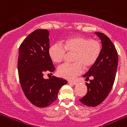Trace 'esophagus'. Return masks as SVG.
<instances>
[{
  "label": "esophagus",
  "instance_id": "obj_1",
  "mask_svg": "<svg viewBox=\"0 0 127 127\" xmlns=\"http://www.w3.org/2000/svg\"><path fill=\"white\" fill-rule=\"evenodd\" d=\"M69 83L72 84V85H76V84H77V82H76V81H69Z\"/></svg>",
  "mask_w": 127,
  "mask_h": 127
}]
</instances>
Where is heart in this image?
I'll use <instances>...</instances> for the list:
<instances>
[{"mask_svg":"<svg viewBox=\"0 0 127 127\" xmlns=\"http://www.w3.org/2000/svg\"><path fill=\"white\" fill-rule=\"evenodd\" d=\"M101 43L97 39L85 36H75L63 41V46L55 43L48 49V55L53 62L59 64L67 53H72V63H65L58 67V76L67 79H74L82 73L83 66L92 67L98 60L101 53Z\"/></svg>","mask_w":127,"mask_h":127,"instance_id":"1","label":"heart"}]
</instances>
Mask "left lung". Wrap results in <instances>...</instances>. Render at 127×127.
<instances>
[{
	"mask_svg": "<svg viewBox=\"0 0 127 127\" xmlns=\"http://www.w3.org/2000/svg\"><path fill=\"white\" fill-rule=\"evenodd\" d=\"M102 41V48L98 60L88 72L83 76L86 79L91 77L89 83H86L87 93L79 99L82 104L95 107L106 98L113 88L116 70L118 56L116 48L109 38L101 32H95Z\"/></svg>",
	"mask_w": 127,
	"mask_h": 127,
	"instance_id": "1",
	"label": "left lung"
}]
</instances>
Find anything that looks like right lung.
I'll use <instances>...</instances> for the list:
<instances>
[{"label": "right lung", "instance_id": "right-lung-1", "mask_svg": "<svg viewBox=\"0 0 127 127\" xmlns=\"http://www.w3.org/2000/svg\"><path fill=\"white\" fill-rule=\"evenodd\" d=\"M50 32L37 29L28 35L19 48L18 70L20 85L29 101L39 107H45L57 100L58 93L65 79L53 76L43 78L45 72L55 71V68L48 55Z\"/></svg>", "mask_w": 127, "mask_h": 127}]
</instances>
